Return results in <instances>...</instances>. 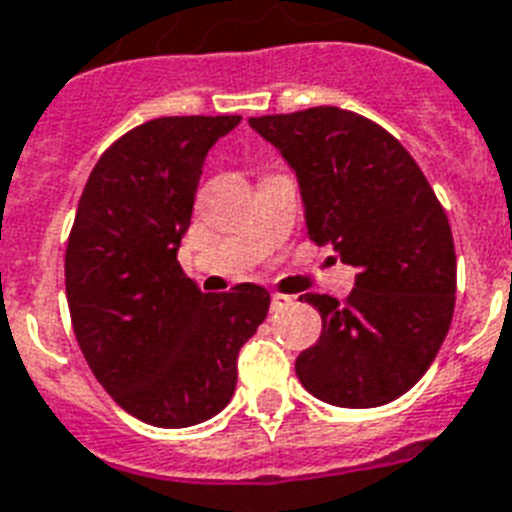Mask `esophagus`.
<instances>
[{
	"label": "esophagus",
	"mask_w": 512,
	"mask_h": 512,
	"mask_svg": "<svg viewBox=\"0 0 512 512\" xmlns=\"http://www.w3.org/2000/svg\"><path fill=\"white\" fill-rule=\"evenodd\" d=\"M289 305H292V297H289V294H273V297H270V310H273V313H278V310H284V307Z\"/></svg>",
	"instance_id": "esophagus-1"
}]
</instances>
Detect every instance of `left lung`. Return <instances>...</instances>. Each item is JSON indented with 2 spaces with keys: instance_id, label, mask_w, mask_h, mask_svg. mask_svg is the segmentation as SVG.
Masks as SVG:
<instances>
[{
  "instance_id": "obj_1",
  "label": "left lung",
  "mask_w": 512,
  "mask_h": 512,
  "mask_svg": "<svg viewBox=\"0 0 512 512\" xmlns=\"http://www.w3.org/2000/svg\"><path fill=\"white\" fill-rule=\"evenodd\" d=\"M297 173L307 234L355 265L350 297L305 294L321 339L297 357L307 392L336 407L397 400L450 331L458 265L450 220L400 141L342 107L249 118Z\"/></svg>"
}]
</instances>
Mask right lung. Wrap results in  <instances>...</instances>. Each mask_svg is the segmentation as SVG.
Listing matches in <instances>:
<instances>
[{"label": "right lung", "mask_w": 512, "mask_h": 512, "mask_svg": "<svg viewBox=\"0 0 512 512\" xmlns=\"http://www.w3.org/2000/svg\"><path fill=\"white\" fill-rule=\"evenodd\" d=\"M239 115L155 118L112 141L78 199L65 294L86 363L126 413L160 429L218 415L270 294H202L178 263L207 149Z\"/></svg>", "instance_id": "right-lung-1"}]
</instances>
